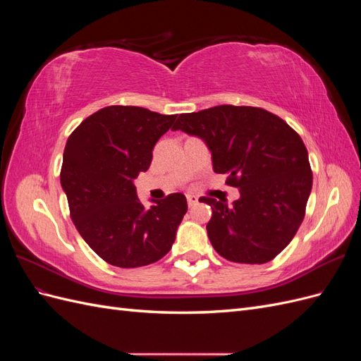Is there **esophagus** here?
<instances>
[{
  "mask_svg": "<svg viewBox=\"0 0 361 361\" xmlns=\"http://www.w3.org/2000/svg\"><path fill=\"white\" fill-rule=\"evenodd\" d=\"M187 202H188V206L191 207L194 204H197L199 197H197V195H194V194H187Z\"/></svg>",
  "mask_w": 361,
  "mask_h": 361,
  "instance_id": "34e87169",
  "label": "esophagus"
}]
</instances>
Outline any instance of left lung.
Returning a JSON list of instances; mask_svg holds the SVG:
<instances>
[{
  "label": "left lung",
  "mask_w": 361,
  "mask_h": 361,
  "mask_svg": "<svg viewBox=\"0 0 361 361\" xmlns=\"http://www.w3.org/2000/svg\"><path fill=\"white\" fill-rule=\"evenodd\" d=\"M173 130L197 135L212 152L214 171L239 188L233 204L200 197L212 207L207 236L236 264L260 265L292 241L304 220L313 173L297 130L259 106L218 105L180 114Z\"/></svg>",
  "instance_id": "1"
}]
</instances>
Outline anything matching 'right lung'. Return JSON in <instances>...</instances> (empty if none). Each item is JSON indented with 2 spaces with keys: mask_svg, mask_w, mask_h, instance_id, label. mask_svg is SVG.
<instances>
[{
  "mask_svg": "<svg viewBox=\"0 0 361 361\" xmlns=\"http://www.w3.org/2000/svg\"><path fill=\"white\" fill-rule=\"evenodd\" d=\"M174 120L176 114L111 105L84 118L68 138L60 182L71 218L84 241L113 267L154 264L176 239L188 209L185 195L169 194L147 209L134 187Z\"/></svg>",
  "mask_w": 361,
  "mask_h": 361,
  "instance_id": "obj_1",
  "label": "right lung"
}]
</instances>
